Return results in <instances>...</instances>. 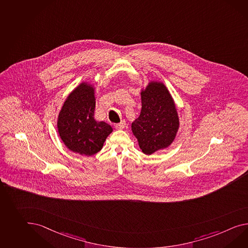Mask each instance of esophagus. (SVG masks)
Returning <instances> with one entry per match:
<instances>
[{
	"mask_svg": "<svg viewBox=\"0 0 248 248\" xmlns=\"http://www.w3.org/2000/svg\"><path fill=\"white\" fill-rule=\"evenodd\" d=\"M125 127H126V121H121V123H118L115 125V127L117 129H123Z\"/></svg>",
	"mask_w": 248,
	"mask_h": 248,
	"instance_id": "esophagus-1",
	"label": "esophagus"
}]
</instances>
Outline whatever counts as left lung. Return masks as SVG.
I'll use <instances>...</instances> for the list:
<instances>
[{
  "instance_id": "left-lung-1",
  "label": "left lung",
  "mask_w": 248,
  "mask_h": 248,
  "mask_svg": "<svg viewBox=\"0 0 248 248\" xmlns=\"http://www.w3.org/2000/svg\"><path fill=\"white\" fill-rule=\"evenodd\" d=\"M141 102L140 117L132 123L131 129L142 152L151 155L171 145L179 128V118L164 83H149L141 93Z\"/></svg>"
}]
</instances>
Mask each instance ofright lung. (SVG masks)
Instances as JSON below:
<instances>
[{"instance_id":"right-lung-1","label":"right lung","mask_w":248,"mask_h":248,"mask_svg":"<svg viewBox=\"0 0 248 248\" xmlns=\"http://www.w3.org/2000/svg\"><path fill=\"white\" fill-rule=\"evenodd\" d=\"M94 88L81 83L64 102L58 116V133L64 145L73 152L93 155L103 146L112 132V127L104 121L94 120Z\"/></svg>"}]
</instances>
